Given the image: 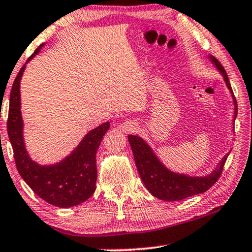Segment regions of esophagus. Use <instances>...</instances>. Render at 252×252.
I'll return each mask as SVG.
<instances>
[{
  "label": "esophagus",
  "mask_w": 252,
  "mask_h": 252,
  "mask_svg": "<svg viewBox=\"0 0 252 252\" xmlns=\"http://www.w3.org/2000/svg\"><path fill=\"white\" fill-rule=\"evenodd\" d=\"M137 123L134 121H131V120H127V121H125L122 125H120V129H121L123 132H133V131L137 130Z\"/></svg>",
  "instance_id": "esophagus-1"
}]
</instances>
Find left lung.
<instances>
[{
	"instance_id": "obj_1",
	"label": "left lung",
	"mask_w": 252,
	"mask_h": 252,
	"mask_svg": "<svg viewBox=\"0 0 252 252\" xmlns=\"http://www.w3.org/2000/svg\"><path fill=\"white\" fill-rule=\"evenodd\" d=\"M210 62L214 63L216 68L224 79L226 87L231 91L234 104V119L235 121L237 114V104L234 99L231 84H229L227 73L225 72L224 67L214 57H210ZM129 139L131 150H132L134 162L140 178L143 180L144 185L148 189L152 195L160 198L163 201H180L184 198L197 195V194L204 193L214 184L217 182L221 175L222 168L228 158L229 152L221 158V161L216 165V168L207 176H189L185 173H178L166 168L157 157L152 147L139 136L129 134Z\"/></svg>"
}]
</instances>
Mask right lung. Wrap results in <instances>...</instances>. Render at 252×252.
Instances as JSON below:
<instances>
[{
  "label": "right lung",
  "mask_w": 252,
  "mask_h": 252,
  "mask_svg": "<svg viewBox=\"0 0 252 252\" xmlns=\"http://www.w3.org/2000/svg\"><path fill=\"white\" fill-rule=\"evenodd\" d=\"M45 43H42L26 63L36 56ZM26 63L19 70L10 92L8 134L12 145L16 166L33 192L48 203L59 208H70L87 201L95 190L97 166L95 153L109 122L90 130L81 143L62 161L54 164H40L31 158L24 140V121L21 116L20 80Z\"/></svg>",
  "instance_id": "obj_1"
}]
</instances>
